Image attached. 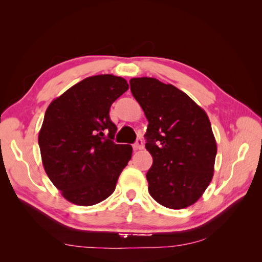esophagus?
Instances as JSON below:
<instances>
[{"instance_id": "34e87169", "label": "esophagus", "mask_w": 262, "mask_h": 262, "mask_svg": "<svg viewBox=\"0 0 262 262\" xmlns=\"http://www.w3.org/2000/svg\"><path fill=\"white\" fill-rule=\"evenodd\" d=\"M133 147H134V149H136V151H137V149H142L144 147V142H143L142 138H137L135 144L133 145Z\"/></svg>"}]
</instances>
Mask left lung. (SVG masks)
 <instances>
[{"label":"left lung","instance_id":"obj_1","mask_svg":"<svg viewBox=\"0 0 262 262\" xmlns=\"http://www.w3.org/2000/svg\"><path fill=\"white\" fill-rule=\"evenodd\" d=\"M129 84L148 120L145 147L153 158L148 192L164 207L186 208L213 178L217 147L208 117L172 84L153 77H134Z\"/></svg>","mask_w":262,"mask_h":262}]
</instances>
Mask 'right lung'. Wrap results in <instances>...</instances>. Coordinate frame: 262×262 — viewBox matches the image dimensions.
<instances>
[{"label": "right lung", "instance_id": "obj_1", "mask_svg": "<svg viewBox=\"0 0 262 262\" xmlns=\"http://www.w3.org/2000/svg\"><path fill=\"white\" fill-rule=\"evenodd\" d=\"M128 90L111 74L86 77L48 105L38 143L43 168L63 197L92 206L115 191L133 148L114 142L110 107Z\"/></svg>", "mask_w": 262, "mask_h": 262}]
</instances>
